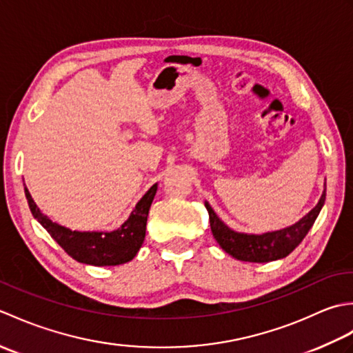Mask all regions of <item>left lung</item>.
Returning <instances> with one entry per match:
<instances>
[{
    "mask_svg": "<svg viewBox=\"0 0 353 353\" xmlns=\"http://www.w3.org/2000/svg\"><path fill=\"white\" fill-rule=\"evenodd\" d=\"M325 199L326 190L321 194L316 208L311 209L303 219H301L290 228L267 232V234L261 235L243 234V232L232 230L219 219V215L214 212V209L208 201H205V206L209 212V223H211L212 235L224 252L229 253L230 256H234L238 261L270 262L288 256L302 243V239L308 234L314 221L319 216L321 208H323Z\"/></svg>",
    "mask_w": 353,
    "mask_h": 353,
    "instance_id": "8db88e82",
    "label": "left lung"
}]
</instances>
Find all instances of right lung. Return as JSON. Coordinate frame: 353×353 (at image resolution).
<instances>
[{
    "label": "right lung",
    "instance_id": "add662e5",
    "mask_svg": "<svg viewBox=\"0 0 353 353\" xmlns=\"http://www.w3.org/2000/svg\"><path fill=\"white\" fill-rule=\"evenodd\" d=\"M24 191L30 211L34 219L72 259L81 262V264L106 267L125 264L137 256L145 238L147 216L156 196L157 183H154L138 201L123 226L112 232H80L61 226L42 214L30 196L28 190L24 188Z\"/></svg>",
    "mask_w": 353,
    "mask_h": 353
}]
</instances>
